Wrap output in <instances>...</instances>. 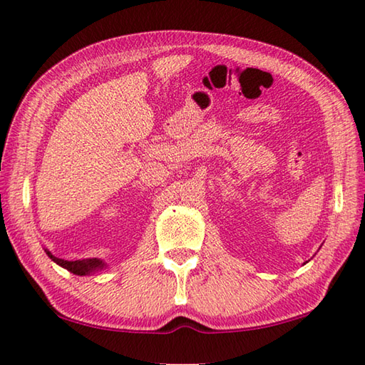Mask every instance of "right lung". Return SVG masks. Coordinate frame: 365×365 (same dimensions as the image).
Returning <instances> with one entry per match:
<instances>
[{
    "label": "right lung",
    "mask_w": 365,
    "mask_h": 365,
    "mask_svg": "<svg viewBox=\"0 0 365 365\" xmlns=\"http://www.w3.org/2000/svg\"><path fill=\"white\" fill-rule=\"evenodd\" d=\"M46 254H48V257L52 262H56L57 264H61L62 268L68 269L70 273L78 274V276H86L89 273H94L97 269L105 268V263L102 260H98V258H83V260L68 262V260H62V258L54 257L49 250H46Z\"/></svg>",
    "instance_id": "obj_1"
}]
</instances>
